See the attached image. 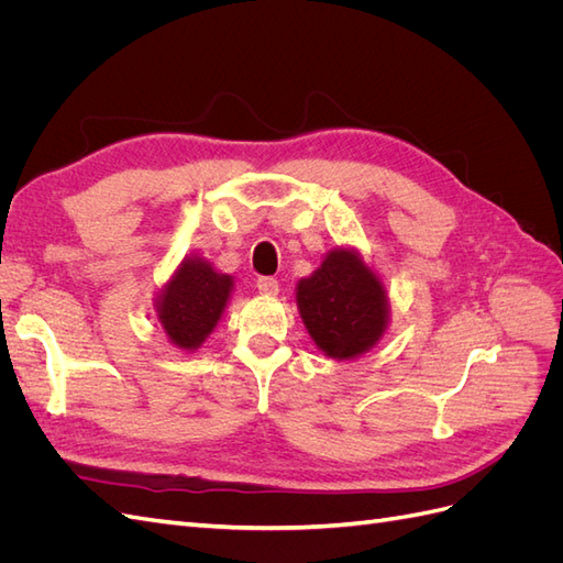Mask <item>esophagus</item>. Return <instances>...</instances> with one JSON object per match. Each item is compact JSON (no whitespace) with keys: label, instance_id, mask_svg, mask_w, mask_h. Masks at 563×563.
<instances>
[{"label":"esophagus","instance_id":"esophagus-1","mask_svg":"<svg viewBox=\"0 0 563 563\" xmlns=\"http://www.w3.org/2000/svg\"><path fill=\"white\" fill-rule=\"evenodd\" d=\"M255 286H258V291L263 296H277L279 294V282L275 277H261L258 282H255Z\"/></svg>","mask_w":563,"mask_h":563}]
</instances>
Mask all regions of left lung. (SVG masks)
<instances>
[{
	"label": "left lung",
	"instance_id": "left-lung-1",
	"mask_svg": "<svg viewBox=\"0 0 563 563\" xmlns=\"http://www.w3.org/2000/svg\"><path fill=\"white\" fill-rule=\"evenodd\" d=\"M296 298L305 329L333 360H352L385 333V288L354 251H331L312 277L298 282Z\"/></svg>",
	"mask_w": 563,
	"mask_h": 563
}]
</instances>
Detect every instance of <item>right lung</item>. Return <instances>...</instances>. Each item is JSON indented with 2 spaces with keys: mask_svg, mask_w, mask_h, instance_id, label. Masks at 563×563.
I'll use <instances>...</instances> for the list:
<instances>
[{
  "mask_svg": "<svg viewBox=\"0 0 563 563\" xmlns=\"http://www.w3.org/2000/svg\"><path fill=\"white\" fill-rule=\"evenodd\" d=\"M232 291V279L203 263L187 258L174 279L164 286L157 302V317L172 343L183 350H197L216 329Z\"/></svg>",
  "mask_w": 563,
  "mask_h": 563,
  "instance_id": "add662e5",
  "label": "right lung"
}]
</instances>
